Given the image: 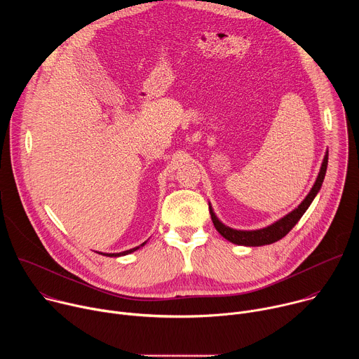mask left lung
<instances>
[{
	"mask_svg": "<svg viewBox=\"0 0 359 359\" xmlns=\"http://www.w3.org/2000/svg\"><path fill=\"white\" fill-rule=\"evenodd\" d=\"M327 165H328V151L325 153L320 173L317 176V180H316L313 189L310 190L309 194H306V197L301 201L299 206L297 209H294L291 213H288L287 216H284L283 219L277 220L276 223H273V224H270L264 229H259V230H236V229H231V227L223 224L217 219V216L215 215L212 206L209 204L212 220H213V224H215L216 230L226 240H229L230 243H234V244H238V245H247V247L266 245V244H271V243H276V241L281 240L298 223V220L302 217V215L306 212V209L310 208V204L316 198L317 193L320 191V189L323 186V182H324V177H325V173H327Z\"/></svg>",
	"mask_w": 359,
	"mask_h": 359,
	"instance_id": "1",
	"label": "left lung"
}]
</instances>
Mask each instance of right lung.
Returning <instances> with one entry per match:
<instances>
[{"mask_svg":"<svg viewBox=\"0 0 359 359\" xmlns=\"http://www.w3.org/2000/svg\"><path fill=\"white\" fill-rule=\"evenodd\" d=\"M146 244V241L144 243H142L140 245H137V247H133V248H130V250H126V251H122V252H107V254H104V255H108V257H121V255H126V254H130V252H133V251H136V250H139L140 247H143ZM99 254H102V252H99Z\"/></svg>","mask_w":359,"mask_h":359,"instance_id":"add662e5","label":"right lung"}]
</instances>
